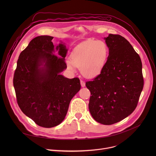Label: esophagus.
Segmentation results:
<instances>
[{
  "mask_svg": "<svg viewBox=\"0 0 156 156\" xmlns=\"http://www.w3.org/2000/svg\"><path fill=\"white\" fill-rule=\"evenodd\" d=\"M80 83H81V86L82 87H84V86H85V82L83 81V80H81V81H80Z\"/></svg>",
  "mask_w": 156,
  "mask_h": 156,
  "instance_id": "esophagus-1",
  "label": "esophagus"
}]
</instances>
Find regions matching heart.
Listing matches in <instances>:
<instances>
[{
    "mask_svg": "<svg viewBox=\"0 0 156 156\" xmlns=\"http://www.w3.org/2000/svg\"><path fill=\"white\" fill-rule=\"evenodd\" d=\"M108 47L102 41L88 39L82 42L72 51L71 60L67 61L70 70L80 66L81 74L87 78H93L102 72L108 57Z\"/></svg>",
    "mask_w": 156,
    "mask_h": 156,
    "instance_id": "b5f03b06",
    "label": "heart"
}]
</instances>
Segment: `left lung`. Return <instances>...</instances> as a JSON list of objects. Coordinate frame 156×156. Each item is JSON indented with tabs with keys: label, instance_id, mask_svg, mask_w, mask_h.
I'll list each match as a JSON object with an SVG mask.
<instances>
[{
	"label": "left lung",
	"instance_id": "obj_1",
	"mask_svg": "<svg viewBox=\"0 0 156 156\" xmlns=\"http://www.w3.org/2000/svg\"><path fill=\"white\" fill-rule=\"evenodd\" d=\"M108 56L101 73L86 86L91 92L89 109L106 125L117 123L136 108L143 88L142 63L130 43L119 34L104 37Z\"/></svg>",
	"mask_w": 156,
	"mask_h": 156
}]
</instances>
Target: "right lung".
Instances as JSON below:
<instances>
[{"label": "right lung", "mask_w": 156, "mask_h": 156, "mask_svg": "<svg viewBox=\"0 0 156 156\" xmlns=\"http://www.w3.org/2000/svg\"><path fill=\"white\" fill-rule=\"evenodd\" d=\"M53 38L40 36L33 39L21 52L13 76L20 109L44 128L62 122L72 99L81 88L79 78L60 75L66 69L65 57L68 49L62 41L55 48ZM55 48L58 56L54 54Z\"/></svg>", "instance_id": "obj_1"}]
</instances>
